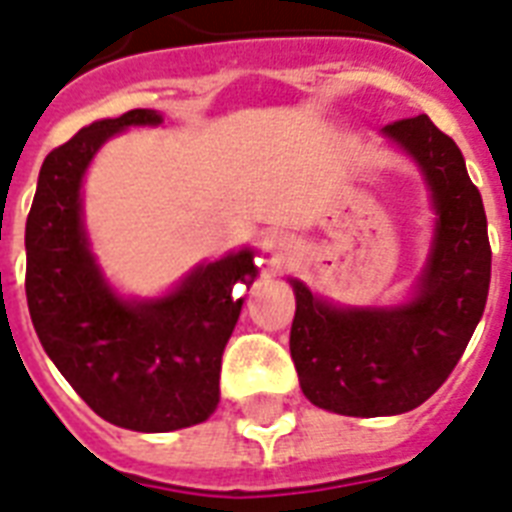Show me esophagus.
<instances>
[{"label":"esophagus","instance_id":"esophagus-1","mask_svg":"<svg viewBox=\"0 0 512 512\" xmlns=\"http://www.w3.org/2000/svg\"><path fill=\"white\" fill-rule=\"evenodd\" d=\"M263 249L276 257H284L295 252V239L284 231H265L263 233Z\"/></svg>","mask_w":512,"mask_h":512}]
</instances>
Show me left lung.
Listing matches in <instances>:
<instances>
[{
  "mask_svg": "<svg viewBox=\"0 0 512 512\" xmlns=\"http://www.w3.org/2000/svg\"><path fill=\"white\" fill-rule=\"evenodd\" d=\"M385 135L417 159L438 212L420 295L396 311H335L292 281L289 350L300 388L311 404L348 417L401 414L428 401L468 348L492 279L484 201L457 143L425 114L390 122Z\"/></svg>",
  "mask_w": 512,
  "mask_h": 512,
  "instance_id": "left-lung-1",
  "label": "left lung"
}]
</instances>
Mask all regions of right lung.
Returning <instances> with one entry per match:
<instances>
[{"mask_svg": "<svg viewBox=\"0 0 512 512\" xmlns=\"http://www.w3.org/2000/svg\"><path fill=\"white\" fill-rule=\"evenodd\" d=\"M146 108L84 127L52 148L26 220V300L52 364L103 420L140 433L204 422L220 401V358L241 313L252 252L201 265L154 303H124L92 263L79 185L111 135L159 124Z\"/></svg>", "mask_w": 512, "mask_h": 512, "instance_id": "add662e5", "label": "right lung"}]
</instances>
